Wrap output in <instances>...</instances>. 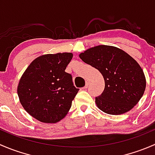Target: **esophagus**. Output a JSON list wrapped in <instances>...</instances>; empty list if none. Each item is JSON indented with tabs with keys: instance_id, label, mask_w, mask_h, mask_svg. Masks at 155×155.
<instances>
[{
	"instance_id": "34e87169",
	"label": "esophagus",
	"mask_w": 155,
	"mask_h": 155,
	"mask_svg": "<svg viewBox=\"0 0 155 155\" xmlns=\"http://www.w3.org/2000/svg\"><path fill=\"white\" fill-rule=\"evenodd\" d=\"M89 85H90V82H89V81H87L86 84H85V87H84L82 89H86V88H87V87H88V86H89Z\"/></svg>"
}]
</instances>
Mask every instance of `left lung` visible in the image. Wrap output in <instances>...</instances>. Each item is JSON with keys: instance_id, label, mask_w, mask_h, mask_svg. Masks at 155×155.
Masks as SVG:
<instances>
[{"instance_id": "left-lung-1", "label": "left lung", "mask_w": 155, "mask_h": 155, "mask_svg": "<svg viewBox=\"0 0 155 155\" xmlns=\"http://www.w3.org/2000/svg\"><path fill=\"white\" fill-rule=\"evenodd\" d=\"M85 63L99 70L105 87L95 103L109 115H121L137 105L144 94L146 81L143 69L130 55L115 46L88 48L79 54Z\"/></svg>"}]
</instances>
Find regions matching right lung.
Returning <instances> with one entry per match:
<instances>
[{"label": "right lung", "instance_id": "right-lung-1", "mask_svg": "<svg viewBox=\"0 0 155 155\" xmlns=\"http://www.w3.org/2000/svg\"><path fill=\"white\" fill-rule=\"evenodd\" d=\"M73 54H47L33 61L21 76L17 93L28 113L43 123H57L70 110L79 91L65 69Z\"/></svg>", "mask_w": 155, "mask_h": 155}]
</instances>
